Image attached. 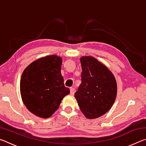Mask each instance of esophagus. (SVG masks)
<instances>
[{
    "label": "esophagus",
    "instance_id": "esophagus-1",
    "mask_svg": "<svg viewBox=\"0 0 146 146\" xmlns=\"http://www.w3.org/2000/svg\"><path fill=\"white\" fill-rule=\"evenodd\" d=\"M75 89L73 88L70 89V94H71V95H74V94H75Z\"/></svg>",
    "mask_w": 146,
    "mask_h": 146
}]
</instances>
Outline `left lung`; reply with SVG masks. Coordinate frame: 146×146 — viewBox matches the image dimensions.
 I'll list each match as a JSON object with an SVG mask.
<instances>
[{"label":"left lung","mask_w":146,"mask_h":146,"mask_svg":"<svg viewBox=\"0 0 146 146\" xmlns=\"http://www.w3.org/2000/svg\"><path fill=\"white\" fill-rule=\"evenodd\" d=\"M80 60L82 83L75 97L84 115L94 119L112 107L117 97V82L110 70L95 58L84 56Z\"/></svg>","instance_id":"1"}]
</instances>
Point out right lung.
<instances>
[{"mask_svg": "<svg viewBox=\"0 0 146 146\" xmlns=\"http://www.w3.org/2000/svg\"><path fill=\"white\" fill-rule=\"evenodd\" d=\"M62 63L60 56H46L31 62L22 74V100L29 111L38 117H50L70 94V89L64 86Z\"/></svg>", "mask_w": 146, "mask_h": 146, "instance_id": "obj_1", "label": "right lung"}]
</instances>
